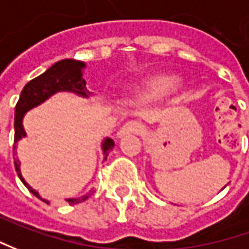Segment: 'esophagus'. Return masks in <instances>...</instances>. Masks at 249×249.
Here are the masks:
<instances>
[{"label": "esophagus", "mask_w": 249, "mask_h": 249, "mask_svg": "<svg viewBox=\"0 0 249 249\" xmlns=\"http://www.w3.org/2000/svg\"><path fill=\"white\" fill-rule=\"evenodd\" d=\"M143 131V125L141 123H138V121H128V123H125L121 128H120V131H118V138H121V136H124V135H129V133H141Z\"/></svg>", "instance_id": "34e87169"}]
</instances>
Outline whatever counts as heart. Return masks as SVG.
Wrapping results in <instances>:
<instances>
[{
  "label": "heart",
  "mask_w": 249,
  "mask_h": 249,
  "mask_svg": "<svg viewBox=\"0 0 249 249\" xmlns=\"http://www.w3.org/2000/svg\"><path fill=\"white\" fill-rule=\"evenodd\" d=\"M179 81L172 75H157L144 82L138 89V96L143 100H160L172 93Z\"/></svg>",
  "instance_id": "heart-1"
}]
</instances>
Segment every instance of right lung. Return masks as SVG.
<instances>
[{
	"label": "right lung",
	"instance_id": "add662e5",
	"mask_svg": "<svg viewBox=\"0 0 249 249\" xmlns=\"http://www.w3.org/2000/svg\"><path fill=\"white\" fill-rule=\"evenodd\" d=\"M82 69H85V63L80 60H74V59H63L60 62H57L53 66H51L45 73H42L38 77H36L34 80H31L26 84V87L23 88L20 98L16 103L15 107V142H13V150L16 149V143L20 141L22 138L26 136L24 128H23V117L24 114L31 110L33 107L38 106L41 103H44L48 98H51L52 95H55L56 92H74L77 95H80L82 98H88L92 92L87 89L85 87V80L82 78ZM114 147V141L106 138L102 143V150L105 160H107L108 153ZM103 160V161H105ZM15 169L18 172V176L20 178L23 184L30 190L36 197H38L39 200L49 204L48 200L42 198L30 184L27 183L23 179L20 174V161L16 160L15 161ZM90 196V192L85 196H82L80 198H67L66 201L69 204H78V202L85 201Z\"/></svg>",
	"mask_w": 249,
	"mask_h": 249
}]
</instances>
